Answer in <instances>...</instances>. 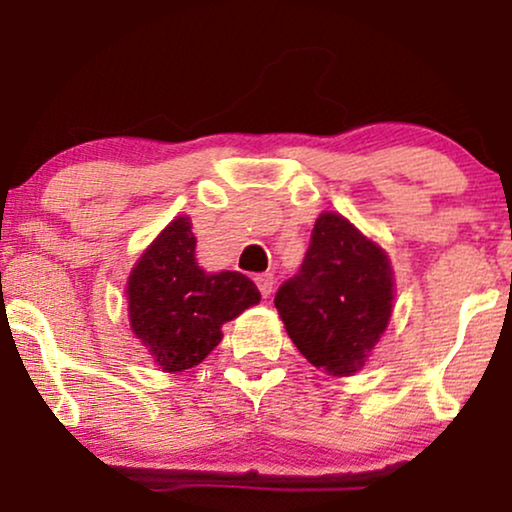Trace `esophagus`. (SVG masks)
Returning a JSON list of instances; mask_svg holds the SVG:
<instances>
[{"label":"esophagus","instance_id":"34e87169","mask_svg":"<svg viewBox=\"0 0 512 512\" xmlns=\"http://www.w3.org/2000/svg\"><path fill=\"white\" fill-rule=\"evenodd\" d=\"M256 286H258V291H261V296L268 298L272 293V286H275V277H272V272H263V275H258Z\"/></svg>","mask_w":512,"mask_h":512}]
</instances>
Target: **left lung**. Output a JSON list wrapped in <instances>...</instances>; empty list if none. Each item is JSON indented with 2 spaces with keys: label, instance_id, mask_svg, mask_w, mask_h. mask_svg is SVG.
I'll return each instance as SVG.
<instances>
[{
  "label": "left lung",
  "instance_id": "1",
  "mask_svg": "<svg viewBox=\"0 0 512 512\" xmlns=\"http://www.w3.org/2000/svg\"><path fill=\"white\" fill-rule=\"evenodd\" d=\"M394 282L384 251L347 219L321 214L303 265L275 293L286 333L312 366L352 375L391 317Z\"/></svg>",
  "mask_w": 512,
  "mask_h": 512
}]
</instances>
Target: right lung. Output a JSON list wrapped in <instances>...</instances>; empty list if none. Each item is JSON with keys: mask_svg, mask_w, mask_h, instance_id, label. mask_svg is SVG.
Instances as JSON below:
<instances>
[{"mask_svg": "<svg viewBox=\"0 0 512 512\" xmlns=\"http://www.w3.org/2000/svg\"><path fill=\"white\" fill-rule=\"evenodd\" d=\"M258 300L256 284L242 272L200 270L186 216L153 240L128 282L132 331L167 373L198 366L221 342V326Z\"/></svg>", "mask_w": 512, "mask_h": 512, "instance_id": "right-lung-1", "label": "right lung"}]
</instances>
